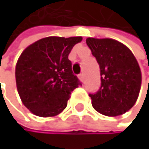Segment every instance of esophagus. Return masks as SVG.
<instances>
[{
	"label": "esophagus",
	"instance_id": "obj_1",
	"mask_svg": "<svg viewBox=\"0 0 149 149\" xmlns=\"http://www.w3.org/2000/svg\"><path fill=\"white\" fill-rule=\"evenodd\" d=\"M84 79H85V77H84V74L83 73H80L79 75V79L82 82V81H84Z\"/></svg>",
	"mask_w": 149,
	"mask_h": 149
}]
</instances>
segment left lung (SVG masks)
<instances>
[{"instance_id": "left-lung-1", "label": "left lung", "mask_w": 149, "mask_h": 149, "mask_svg": "<svg viewBox=\"0 0 149 149\" xmlns=\"http://www.w3.org/2000/svg\"><path fill=\"white\" fill-rule=\"evenodd\" d=\"M87 45L100 67L101 88L89 94L94 109L105 116H118L132 107L139 95L141 70L132 52L112 38L88 37Z\"/></svg>"}]
</instances>
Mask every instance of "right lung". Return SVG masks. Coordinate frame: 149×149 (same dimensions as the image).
I'll return each mask as SVG.
<instances>
[{
	"mask_svg": "<svg viewBox=\"0 0 149 149\" xmlns=\"http://www.w3.org/2000/svg\"><path fill=\"white\" fill-rule=\"evenodd\" d=\"M81 36H48L28 45L18 59L16 86L23 104L39 117L61 113L79 85L68 59Z\"/></svg>",
	"mask_w": 149,
	"mask_h": 149,
	"instance_id": "1",
	"label": "right lung"
}]
</instances>
